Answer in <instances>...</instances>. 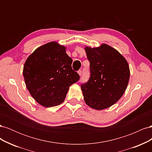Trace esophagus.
Here are the masks:
<instances>
[{
	"label": "esophagus",
	"instance_id": "1",
	"mask_svg": "<svg viewBox=\"0 0 152 152\" xmlns=\"http://www.w3.org/2000/svg\"><path fill=\"white\" fill-rule=\"evenodd\" d=\"M78 73H79V75H82V70H79V71H78Z\"/></svg>",
	"mask_w": 152,
	"mask_h": 152
}]
</instances>
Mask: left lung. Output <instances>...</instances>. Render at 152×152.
Returning a JSON list of instances; mask_svg holds the SVG:
<instances>
[{"instance_id": "obj_1", "label": "left lung", "mask_w": 152, "mask_h": 152, "mask_svg": "<svg viewBox=\"0 0 152 152\" xmlns=\"http://www.w3.org/2000/svg\"><path fill=\"white\" fill-rule=\"evenodd\" d=\"M90 62V78L81 84L86 103L92 108H107L120 99L129 80L128 63L122 55L110 45L86 47Z\"/></svg>"}]
</instances>
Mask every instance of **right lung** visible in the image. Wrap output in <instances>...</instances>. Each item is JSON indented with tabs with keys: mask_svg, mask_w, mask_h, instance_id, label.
<instances>
[{
	"mask_svg": "<svg viewBox=\"0 0 152 152\" xmlns=\"http://www.w3.org/2000/svg\"><path fill=\"white\" fill-rule=\"evenodd\" d=\"M72 63L66 47L56 42L45 44L30 55L23 75L27 89L37 102L52 107L64 102L69 87L80 79Z\"/></svg>",
	"mask_w": 152,
	"mask_h": 152,
	"instance_id": "add662e5",
	"label": "right lung"
}]
</instances>
